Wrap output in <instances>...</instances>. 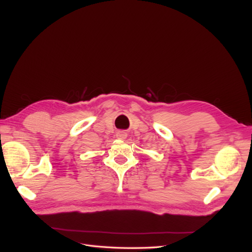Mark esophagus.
Segmentation results:
<instances>
[{
    "label": "esophagus",
    "instance_id": "1",
    "mask_svg": "<svg viewBox=\"0 0 252 252\" xmlns=\"http://www.w3.org/2000/svg\"><path fill=\"white\" fill-rule=\"evenodd\" d=\"M126 136H127V135H126V133H125V131H118L117 135H116V137H117L118 139H122V140L126 139Z\"/></svg>",
    "mask_w": 252,
    "mask_h": 252
}]
</instances>
